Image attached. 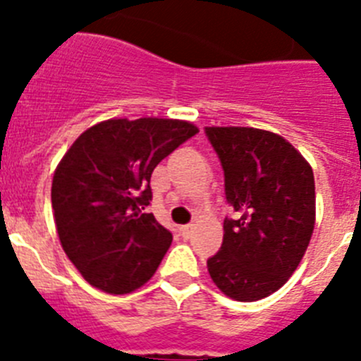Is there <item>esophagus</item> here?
<instances>
[{
    "label": "esophagus",
    "instance_id": "1",
    "mask_svg": "<svg viewBox=\"0 0 361 361\" xmlns=\"http://www.w3.org/2000/svg\"><path fill=\"white\" fill-rule=\"evenodd\" d=\"M192 230H194V225H183L180 228V232H181V235L185 237V239H188V237L192 235Z\"/></svg>",
    "mask_w": 361,
    "mask_h": 361
}]
</instances>
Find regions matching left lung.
<instances>
[{"instance_id":"obj_1","label":"left lung","mask_w":361,"mask_h":361,"mask_svg":"<svg viewBox=\"0 0 361 361\" xmlns=\"http://www.w3.org/2000/svg\"><path fill=\"white\" fill-rule=\"evenodd\" d=\"M225 173L223 245L207 268L226 297L264 298L291 277L314 228L313 169L288 140L253 128H204Z\"/></svg>"}]
</instances>
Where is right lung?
I'll list each match as a JSON object with an SVG mask.
<instances>
[{"label":"right lung","instance_id":"obj_1","mask_svg":"<svg viewBox=\"0 0 361 361\" xmlns=\"http://www.w3.org/2000/svg\"><path fill=\"white\" fill-rule=\"evenodd\" d=\"M197 128L171 118H113L73 142L51 181L61 245L84 279L106 293H131L154 275L173 233L144 209L151 174Z\"/></svg>","mask_w":361,"mask_h":361}]
</instances>
